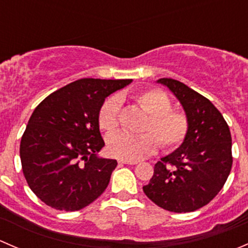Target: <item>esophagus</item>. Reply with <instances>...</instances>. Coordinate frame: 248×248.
<instances>
[{"mask_svg":"<svg viewBox=\"0 0 248 248\" xmlns=\"http://www.w3.org/2000/svg\"><path fill=\"white\" fill-rule=\"evenodd\" d=\"M119 163L121 164H137V161H124V159H119Z\"/></svg>","mask_w":248,"mask_h":248,"instance_id":"1","label":"esophagus"}]
</instances>
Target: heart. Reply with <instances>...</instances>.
Returning a JSON list of instances; mask_svg holds the SVG:
<instances>
[{
	"label": "heart",
	"instance_id": "obj_1",
	"mask_svg": "<svg viewBox=\"0 0 248 248\" xmlns=\"http://www.w3.org/2000/svg\"><path fill=\"white\" fill-rule=\"evenodd\" d=\"M137 103L149 114L139 136L117 132L107 138L109 155L124 161H137L152 155L158 149V141L166 150H174L184 142L188 132V119L179 110L171 109L169 97L161 90L151 89L139 92ZM121 98L111 96L102 106L98 114V124L103 131L112 132L119 126Z\"/></svg>",
	"mask_w": 248,
	"mask_h": 248
}]
</instances>
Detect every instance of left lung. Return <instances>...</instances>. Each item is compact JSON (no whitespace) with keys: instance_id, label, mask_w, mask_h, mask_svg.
Instances as JSON below:
<instances>
[{"instance_id":"left-lung-1","label":"left lung","mask_w":248,"mask_h":248,"mask_svg":"<svg viewBox=\"0 0 248 248\" xmlns=\"http://www.w3.org/2000/svg\"><path fill=\"white\" fill-rule=\"evenodd\" d=\"M157 82L180 102L188 132L175 151L155 164L154 176L142 191L164 210L196 211L218 194L231 174V131L221 112L201 93L170 78Z\"/></svg>"}]
</instances>
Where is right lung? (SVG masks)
<instances>
[{
  "label": "right lung",
  "mask_w": 248,
  "mask_h": 248,
  "mask_svg": "<svg viewBox=\"0 0 248 248\" xmlns=\"http://www.w3.org/2000/svg\"><path fill=\"white\" fill-rule=\"evenodd\" d=\"M132 79L85 78L52 92L32 112L20 142L30 188L49 206L77 211L108 187L116 159L102 158L98 114L109 94Z\"/></svg>",
  "instance_id": "obj_1"
}]
</instances>
